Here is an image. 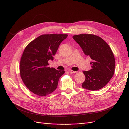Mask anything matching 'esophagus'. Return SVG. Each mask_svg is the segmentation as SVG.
Listing matches in <instances>:
<instances>
[{
    "mask_svg": "<svg viewBox=\"0 0 129 129\" xmlns=\"http://www.w3.org/2000/svg\"><path fill=\"white\" fill-rule=\"evenodd\" d=\"M69 71L71 73H76L77 72V71H72V70H69Z\"/></svg>",
    "mask_w": 129,
    "mask_h": 129,
    "instance_id": "1",
    "label": "esophagus"
}]
</instances>
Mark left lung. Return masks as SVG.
Wrapping results in <instances>:
<instances>
[{
	"instance_id": "left-lung-1",
	"label": "left lung",
	"mask_w": 129,
	"mask_h": 129,
	"mask_svg": "<svg viewBox=\"0 0 129 129\" xmlns=\"http://www.w3.org/2000/svg\"><path fill=\"white\" fill-rule=\"evenodd\" d=\"M72 38L92 59L91 69L83 71L85 80L82 87L91 91L103 88L114 72L115 59L111 48L105 40L94 35L80 34Z\"/></svg>"
}]
</instances>
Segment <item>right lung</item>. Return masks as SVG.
I'll use <instances>...</instances> for the list:
<instances>
[{"label": "right lung", "instance_id": "add662e5", "mask_svg": "<svg viewBox=\"0 0 129 129\" xmlns=\"http://www.w3.org/2000/svg\"><path fill=\"white\" fill-rule=\"evenodd\" d=\"M66 34L42 35L33 40L24 49L20 63V76L27 88L34 94L46 96L57 88L59 78L65 72L48 67L53 60Z\"/></svg>", "mask_w": 129, "mask_h": 129}]
</instances>
